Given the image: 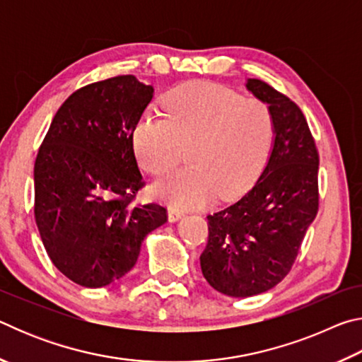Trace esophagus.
I'll list each match as a JSON object with an SVG mask.
<instances>
[{"label":"esophagus","instance_id":"1","mask_svg":"<svg viewBox=\"0 0 362 362\" xmlns=\"http://www.w3.org/2000/svg\"><path fill=\"white\" fill-rule=\"evenodd\" d=\"M183 217V212L179 209H174V207H169L168 209V218L169 222H177V220H180Z\"/></svg>","mask_w":362,"mask_h":362}]
</instances>
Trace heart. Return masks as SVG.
<instances>
[{"label": "heart", "mask_w": 362, "mask_h": 362, "mask_svg": "<svg viewBox=\"0 0 362 362\" xmlns=\"http://www.w3.org/2000/svg\"><path fill=\"white\" fill-rule=\"evenodd\" d=\"M164 108L166 116L146 113L134 132L140 166L161 175L188 146V168L153 183V198L174 209L199 207L214 193L235 194L265 163L273 118L263 102L214 84L188 83L170 90Z\"/></svg>", "instance_id": "1"}]
</instances>
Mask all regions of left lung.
<instances>
[{
  "label": "left lung",
  "mask_w": 362,
  "mask_h": 362,
  "mask_svg": "<svg viewBox=\"0 0 362 362\" xmlns=\"http://www.w3.org/2000/svg\"><path fill=\"white\" fill-rule=\"evenodd\" d=\"M246 89L273 118V144L262 174L236 203L209 220L201 272L230 297L267 292L283 281L317 212V151L303 113L260 79Z\"/></svg>",
  "instance_id": "left-lung-1"
}]
</instances>
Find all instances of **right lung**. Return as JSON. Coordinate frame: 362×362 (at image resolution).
I'll return each mask as SVG.
<instances>
[{"instance_id":"right-lung-1","label":"right lung","mask_w":362,"mask_h":362,"mask_svg":"<svg viewBox=\"0 0 362 362\" xmlns=\"http://www.w3.org/2000/svg\"><path fill=\"white\" fill-rule=\"evenodd\" d=\"M155 89L122 75L73 93L35 163V218L60 273L105 287L129 273L148 233L168 222L159 204L131 201L144 187L132 136Z\"/></svg>"}]
</instances>
